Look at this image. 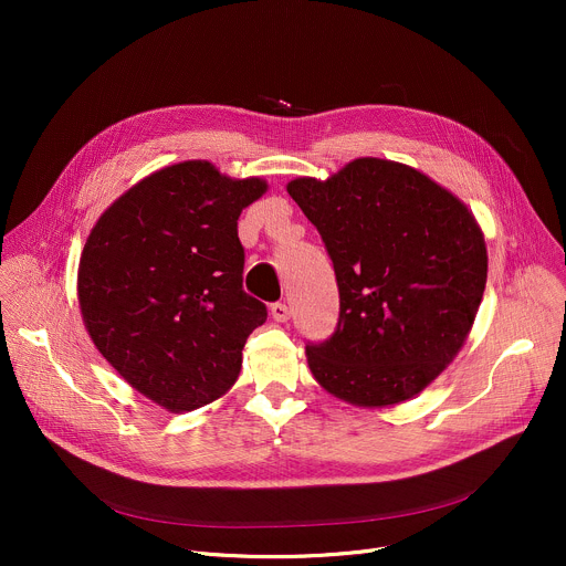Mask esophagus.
<instances>
[{
	"label": "esophagus",
	"instance_id": "obj_1",
	"mask_svg": "<svg viewBox=\"0 0 566 566\" xmlns=\"http://www.w3.org/2000/svg\"><path fill=\"white\" fill-rule=\"evenodd\" d=\"M271 316H273L275 321H280V323H286V321L291 318V310H289L286 303H273V305H271Z\"/></svg>",
	"mask_w": 566,
	"mask_h": 566
}]
</instances>
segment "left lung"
Returning <instances> with one entry per match:
<instances>
[{
	"label": "left lung",
	"instance_id": "obj_1",
	"mask_svg": "<svg viewBox=\"0 0 566 566\" xmlns=\"http://www.w3.org/2000/svg\"><path fill=\"white\" fill-rule=\"evenodd\" d=\"M286 190L321 233L339 289L335 333L307 342L314 378L355 406L415 397L478 316L489 265L478 222L429 176L378 158Z\"/></svg>",
	"mask_w": 566,
	"mask_h": 566
}]
</instances>
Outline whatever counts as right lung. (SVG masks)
Returning <instances> with one entry per match:
<instances>
[{
    "label": "right lung",
    "instance_id": "right-lung-1",
    "mask_svg": "<svg viewBox=\"0 0 566 566\" xmlns=\"http://www.w3.org/2000/svg\"><path fill=\"white\" fill-rule=\"evenodd\" d=\"M261 178L188 160L146 176L101 216L80 259L82 318L103 358L171 412L195 410L238 378L268 310L243 289L238 216Z\"/></svg>",
    "mask_w": 566,
    "mask_h": 566
}]
</instances>
